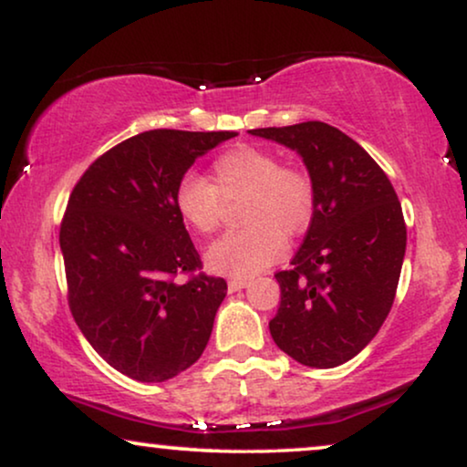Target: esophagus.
Returning a JSON list of instances; mask_svg holds the SVG:
<instances>
[{"label":"esophagus","instance_id":"esophagus-1","mask_svg":"<svg viewBox=\"0 0 467 467\" xmlns=\"http://www.w3.org/2000/svg\"><path fill=\"white\" fill-rule=\"evenodd\" d=\"M229 291L232 293H235V291H240V289H244V286H248V280L246 278H232L229 280Z\"/></svg>","mask_w":467,"mask_h":467}]
</instances>
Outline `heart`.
I'll list each match as a JSON object with an SVG mask.
<instances>
[{"label":"heart","mask_w":467,"mask_h":467,"mask_svg":"<svg viewBox=\"0 0 467 467\" xmlns=\"http://www.w3.org/2000/svg\"><path fill=\"white\" fill-rule=\"evenodd\" d=\"M244 195L240 219L246 227L221 235L206 251L210 272L251 278L270 267L285 248V234H302L315 214V184L306 171L280 165L278 157L240 144L213 163V184L195 174L182 176L174 210L193 234H213L221 223L223 200Z\"/></svg>","instance_id":"b5f03b06"}]
</instances>
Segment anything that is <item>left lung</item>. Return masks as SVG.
<instances>
[{"label":"left lung","mask_w":467,"mask_h":467,"mask_svg":"<svg viewBox=\"0 0 467 467\" xmlns=\"http://www.w3.org/2000/svg\"><path fill=\"white\" fill-rule=\"evenodd\" d=\"M304 159L315 184L306 238L278 272L270 334L308 368H336L372 342L391 310L406 253V223L391 181L347 133L321 120L251 130Z\"/></svg>","instance_id":"1"}]
</instances>
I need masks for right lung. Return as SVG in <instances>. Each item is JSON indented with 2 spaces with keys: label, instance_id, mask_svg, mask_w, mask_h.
I'll return each mask as SVG.
<instances>
[{
  "label": "right lung",
  "instance_id": "obj_1",
  "mask_svg": "<svg viewBox=\"0 0 467 467\" xmlns=\"http://www.w3.org/2000/svg\"><path fill=\"white\" fill-rule=\"evenodd\" d=\"M234 136L138 133L95 159L69 195L59 232L69 310L95 353L133 380L174 379L213 334L227 283L193 274L202 259L174 191L197 157Z\"/></svg>",
  "mask_w": 467,
  "mask_h": 467
}]
</instances>
